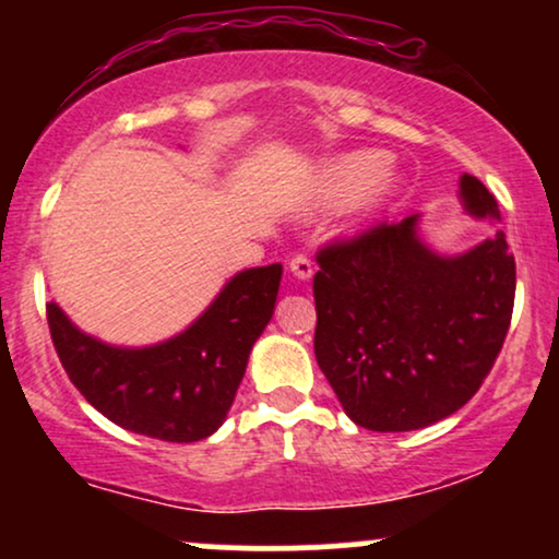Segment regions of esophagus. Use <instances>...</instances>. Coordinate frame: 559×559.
I'll use <instances>...</instances> for the list:
<instances>
[{"instance_id":"obj_1","label":"esophagus","mask_w":559,"mask_h":559,"mask_svg":"<svg viewBox=\"0 0 559 559\" xmlns=\"http://www.w3.org/2000/svg\"><path fill=\"white\" fill-rule=\"evenodd\" d=\"M288 267H292V273L297 275L299 281H310L312 273H316V267H312V260L305 258V254H297V258H292Z\"/></svg>"}]
</instances>
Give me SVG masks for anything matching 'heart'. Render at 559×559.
I'll return each mask as SVG.
<instances>
[{
  "instance_id": "heart-1",
  "label": "heart",
  "mask_w": 559,
  "mask_h": 559,
  "mask_svg": "<svg viewBox=\"0 0 559 559\" xmlns=\"http://www.w3.org/2000/svg\"><path fill=\"white\" fill-rule=\"evenodd\" d=\"M386 165L389 157L378 150H357L329 159L312 189V210H342L357 198V223L373 221L396 191Z\"/></svg>"
}]
</instances>
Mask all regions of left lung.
<instances>
[{
	"label": "left lung",
	"mask_w": 559,
	"mask_h": 559,
	"mask_svg": "<svg viewBox=\"0 0 559 559\" xmlns=\"http://www.w3.org/2000/svg\"><path fill=\"white\" fill-rule=\"evenodd\" d=\"M467 215L502 221L476 176L460 178ZM420 215L320 249L316 357L344 413L368 431H415L457 413L502 349L515 301L504 230L439 254Z\"/></svg>",
	"instance_id": "1"
}]
</instances>
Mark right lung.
<instances>
[{
  "label": "right lung",
  "mask_w": 559,
  "mask_h": 559,
  "mask_svg": "<svg viewBox=\"0 0 559 559\" xmlns=\"http://www.w3.org/2000/svg\"><path fill=\"white\" fill-rule=\"evenodd\" d=\"M281 262L236 273L178 336L152 346H112L47 305L62 368L92 407L126 431L189 444L226 420L249 352L271 323Z\"/></svg>",
  "instance_id": "obj_1"
}]
</instances>
